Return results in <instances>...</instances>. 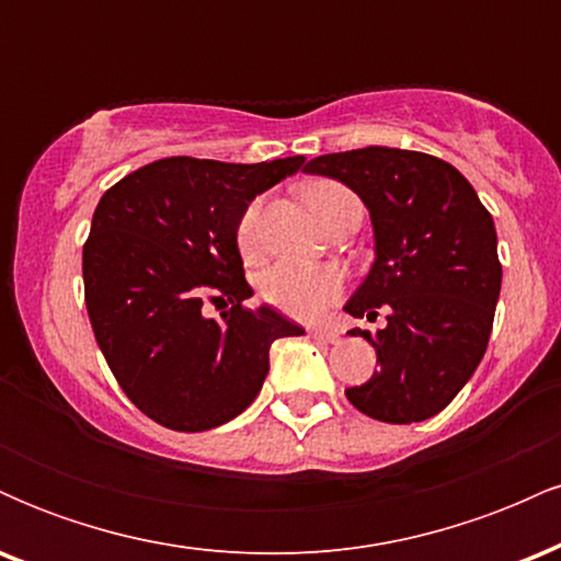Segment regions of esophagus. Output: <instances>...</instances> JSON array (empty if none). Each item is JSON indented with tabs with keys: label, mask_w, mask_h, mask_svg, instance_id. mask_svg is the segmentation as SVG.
I'll return each instance as SVG.
<instances>
[{
	"label": "esophagus",
	"mask_w": 561,
	"mask_h": 561,
	"mask_svg": "<svg viewBox=\"0 0 561 561\" xmlns=\"http://www.w3.org/2000/svg\"><path fill=\"white\" fill-rule=\"evenodd\" d=\"M313 340H321V343H340V332L337 330H327V327H313L311 330Z\"/></svg>",
	"instance_id": "obj_1"
}]
</instances>
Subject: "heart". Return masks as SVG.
I'll list each match as a JSON object with an SVG mask.
<instances>
[{
    "mask_svg": "<svg viewBox=\"0 0 561 561\" xmlns=\"http://www.w3.org/2000/svg\"><path fill=\"white\" fill-rule=\"evenodd\" d=\"M306 203L317 214L319 221L330 214L340 199L353 197L343 184L337 182H313L306 186ZM237 244L242 255L259 253V203H250L237 224ZM343 293V276L332 266H317V263L282 261L261 274V295L274 308L289 313L295 319H317Z\"/></svg>",
    "mask_w": 561,
    "mask_h": 561,
    "instance_id": "obj_1",
    "label": "heart"
}]
</instances>
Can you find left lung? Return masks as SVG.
Masks as SVG:
<instances>
[{
  "mask_svg": "<svg viewBox=\"0 0 561 561\" xmlns=\"http://www.w3.org/2000/svg\"><path fill=\"white\" fill-rule=\"evenodd\" d=\"M302 171L351 186L375 229V263L345 311L390 313L375 337L358 330L379 371L347 388V401L379 422L430 420L485 356L501 293L491 214L454 165L424 152L364 147L319 156Z\"/></svg>",
  "mask_w": 561,
  "mask_h": 561,
  "instance_id": "8db88e82",
  "label": "left lung"
}]
</instances>
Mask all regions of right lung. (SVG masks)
I'll use <instances>...</instances> for the list:
<instances>
[{
  "instance_id": "add662e5",
  "label": "right lung",
  "mask_w": 561,
  "mask_h": 561,
  "mask_svg": "<svg viewBox=\"0 0 561 561\" xmlns=\"http://www.w3.org/2000/svg\"><path fill=\"white\" fill-rule=\"evenodd\" d=\"M306 158H163L113 184L83 244V298L102 356L141 414L179 433L234 420L268 375L274 340L302 327L253 295L237 248L250 199ZM205 299L232 306L221 320Z\"/></svg>"
}]
</instances>
